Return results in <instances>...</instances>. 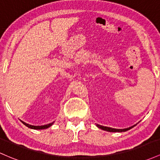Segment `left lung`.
<instances>
[{
    "label": "left lung",
    "instance_id": "8db88e82",
    "mask_svg": "<svg viewBox=\"0 0 160 160\" xmlns=\"http://www.w3.org/2000/svg\"><path fill=\"white\" fill-rule=\"evenodd\" d=\"M135 125H136V124H134V125L131 126V127H130V128H124V129H116V128H112L106 127V126L99 125V124H96V126H97V127L99 128L102 129V130H103V131H109V132H124V131H128V130H130V129L132 128H134Z\"/></svg>",
    "mask_w": 160,
    "mask_h": 160
}]
</instances>
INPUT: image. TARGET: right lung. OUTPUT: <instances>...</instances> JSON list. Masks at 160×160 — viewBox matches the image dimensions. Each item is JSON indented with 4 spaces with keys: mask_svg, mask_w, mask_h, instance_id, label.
<instances>
[{
    "mask_svg": "<svg viewBox=\"0 0 160 160\" xmlns=\"http://www.w3.org/2000/svg\"><path fill=\"white\" fill-rule=\"evenodd\" d=\"M22 122V124H24V125H26V127L29 128L31 129H35V130H42V129H46L48 128L51 127V126L53 124L54 122L52 123H50V124H45V125H42V126H34V125H31V124H26L24 122H22V121H21Z\"/></svg>",
    "mask_w": 160,
    "mask_h": 160,
    "instance_id": "1",
    "label": "right lung"
}]
</instances>
